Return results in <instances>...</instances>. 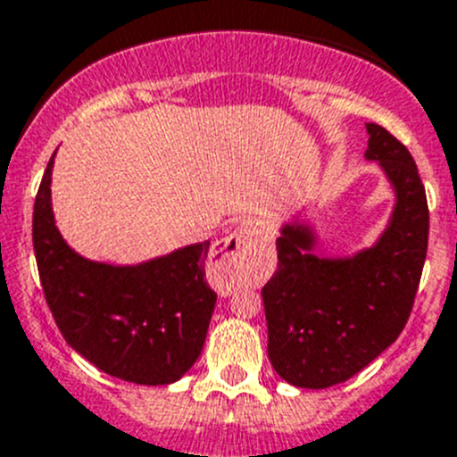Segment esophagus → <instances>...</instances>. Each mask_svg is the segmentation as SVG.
Masks as SVG:
<instances>
[{
    "label": "esophagus",
    "instance_id": "obj_1",
    "mask_svg": "<svg viewBox=\"0 0 457 457\" xmlns=\"http://www.w3.org/2000/svg\"><path fill=\"white\" fill-rule=\"evenodd\" d=\"M270 245V234L254 220H245L238 229L219 243L212 253V266L219 275L232 270L237 263L245 262L253 254H262Z\"/></svg>",
    "mask_w": 457,
    "mask_h": 457
}]
</instances>
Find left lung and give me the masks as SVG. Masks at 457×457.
<instances>
[{"label": "left lung", "instance_id": "8db88e82", "mask_svg": "<svg viewBox=\"0 0 457 457\" xmlns=\"http://www.w3.org/2000/svg\"><path fill=\"white\" fill-rule=\"evenodd\" d=\"M368 160L396 194L372 248L347 259L313 254L309 225H284L277 270L263 287L268 358L291 386L322 390L368 368L406 327L428 248V203L408 148L368 123Z\"/></svg>", "mask_w": 457, "mask_h": 457}]
</instances>
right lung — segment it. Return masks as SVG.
Instances as JSON below:
<instances>
[{"instance_id": "obj_1", "label": "right lung", "mask_w": 457, "mask_h": 457, "mask_svg": "<svg viewBox=\"0 0 457 457\" xmlns=\"http://www.w3.org/2000/svg\"><path fill=\"white\" fill-rule=\"evenodd\" d=\"M51 169L54 157L33 204V250L62 338L110 377L139 386L178 381L198 361L214 313L216 293L204 281L209 241L137 266L83 259L55 228Z\"/></svg>"}]
</instances>
